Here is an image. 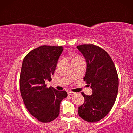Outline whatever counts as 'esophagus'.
Masks as SVG:
<instances>
[{"instance_id":"esophagus-1","label":"esophagus","mask_w":133,"mask_h":133,"mask_svg":"<svg viewBox=\"0 0 133 133\" xmlns=\"http://www.w3.org/2000/svg\"><path fill=\"white\" fill-rule=\"evenodd\" d=\"M74 94H75V92L72 91H68V95L69 96H72Z\"/></svg>"}]
</instances>
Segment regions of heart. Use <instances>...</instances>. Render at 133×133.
<instances>
[{
  "label": "heart",
  "mask_w": 133,
  "mask_h": 133,
  "mask_svg": "<svg viewBox=\"0 0 133 133\" xmlns=\"http://www.w3.org/2000/svg\"><path fill=\"white\" fill-rule=\"evenodd\" d=\"M76 59H82L81 58V57H79V56H75V57H74L73 58V59H72V61H73V60H76Z\"/></svg>",
  "instance_id": "obj_1"
}]
</instances>
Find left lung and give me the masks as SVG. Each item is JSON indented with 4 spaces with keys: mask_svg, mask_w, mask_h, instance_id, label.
Wrapping results in <instances>:
<instances>
[{
    "mask_svg": "<svg viewBox=\"0 0 133 133\" xmlns=\"http://www.w3.org/2000/svg\"><path fill=\"white\" fill-rule=\"evenodd\" d=\"M77 48L87 62L83 79L92 90L91 96L82 92L85 102L78 113L85 121L96 122L106 116L114 104L119 87L117 72L110 55L101 47L84 44Z\"/></svg>",
    "mask_w": 133,
    "mask_h": 133,
    "instance_id": "left-lung-1",
    "label": "left lung"
}]
</instances>
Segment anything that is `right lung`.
I'll return each instance as SVG.
<instances>
[{
  "instance_id": "obj_1",
  "label": "right lung",
  "mask_w": 133,
  "mask_h": 133,
  "mask_svg": "<svg viewBox=\"0 0 133 133\" xmlns=\"http://www.w3.org/2000/svg\"><path fill=\"white\" fill-rule=\"evenodd\" d=\"M62 46L43 45L28 52L23 59L20 75L22 98L30 113L43 123L59 115L60 104L67 97L65 91L47 88L45 81L51 80Z\"/></svg>"
}]
</instances>
